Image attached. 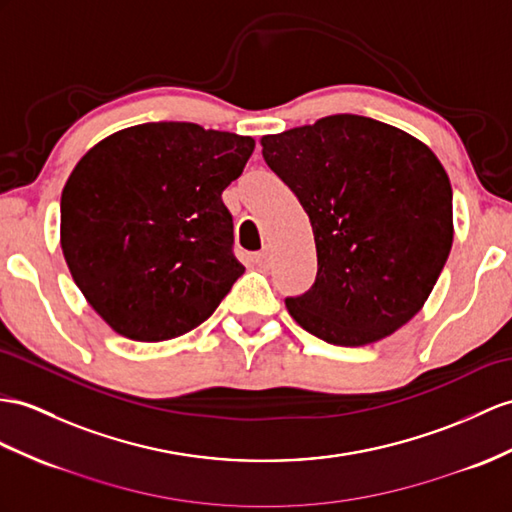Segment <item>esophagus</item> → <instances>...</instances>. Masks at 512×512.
<instances>
[{"label":"esophagus","mask_w":512,"mask_h":512,"mask_svg":"<svg viewBox=\"0 0 512 512\" xmlns=\"http://www.w3.org/2000/svg\"><path fill=\"white\" fill-rule=\"evenodd\" d=\"M254 263H256L258 267H269V263H271V252H269L267 247L263 249V252L254 254Z\"/></svg>","instance_id":"34e87169"}]
</instances>
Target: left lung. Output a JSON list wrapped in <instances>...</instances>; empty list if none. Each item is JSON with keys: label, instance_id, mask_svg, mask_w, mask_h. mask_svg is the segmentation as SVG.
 Listing matches in <instances>:
<instances>
[{"label": "left lung", "instance_id": "left-lung-1", "mask_svg": "<svg viewBox=\"0 0 512 512\" xmlns=\"http://www.w3.org/2000/svg\"><path fill=\"white\" fill-rule=\"evenodd\" d=\"M271 171L313 226L317 278L286 297L317 339L360 347L400 330L426 304L454 241L450 178L428 145L360 115L260 139Z\"/></svg>", "mask_w": 512, "mask_h": 512}]
</instances>
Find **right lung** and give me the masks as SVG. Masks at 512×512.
I'll return each mask as SVG.
<instances>
[{"label":"right lung","mask_w":512,"mask_h":512,"mask_svg":"<svg viewBox=\"0 0 512 512\" xmlns=\"http://www.w3.org/2000/svg\"><path fill=\"white\" fill-rule=\"evenodd\" d=\"M254 145L160 121L110 134L80 158L60 197V245L86 302L117 334L176 339L243 276L221 193Z\"/></svg>","instance_id":"1"}]
</instances>
